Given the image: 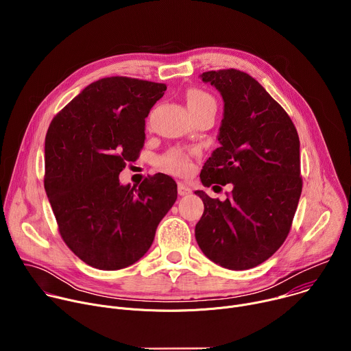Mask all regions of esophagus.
<instances>
[{
	"instance_id": "esophagus-1",
	"label": "esophagus",
	"mask_w": 351,
	"mask_h": 351,
	"mask_svg": "<svg viewBox=\"0 0 351 351\" xmlns=\"http://www.w3.org/2000/svg\"><path fill=\"white\" fill-rule=\"evenodd\" d=\"M178 193H179V195H187L191 193V189L189 186H186L184 183H178Z\"/></svg>"
}]
</instances>
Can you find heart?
Segmentation results:
<instances>
[{
    "mask_svg": "<svg viewBox=\"0 0 351 351\" xmlns=\"http://www.w3.org/2000/svg\"><path fill=\"white\" fill-rule=\"evenodd\" d=\"M186 106L189 108V112L193 114L207 107H215V99L213 98V95L203 90L190 88L186 93ZM161 167L175 175H187L191 169V160L187 154L179 152V149H173V152L168 153L161 160Z\"/></svg>",
    "mask_w": 351,
    "mask_h": 351,
    "instance_id": "obj_1",
    "label": "heart"
}]
</instances>
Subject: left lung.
I'll list each match as a JSON object with an SVG mask.
<instances>
[{
  "instance_id": "obj_1",
  "label": "left lung",
  "mask_w": 351,
  "mask_h": 351,
  "mask_svg": "<svg viewBox=\"0 0 351 351\" xmlns=\"http://www.w3.org/2000/svg\"><path fill=\"white\" fill-rule=\"evenodd\" d=\"M223 99L218 141L199 179L233 184L221 202L203 190L195 240L215 264L243 271L267 261L289 234L303 189L300 140L286 111L250 75L237 69L199 75Z\"/></svg>"
}]
</instances>
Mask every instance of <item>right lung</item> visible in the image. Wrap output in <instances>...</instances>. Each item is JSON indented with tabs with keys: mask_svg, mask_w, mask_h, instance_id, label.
Returning a JSON list of instances; mask_svg holds the SVG:
<instances>
[{
	"mask_svg": "<svg viewBox=\"0 0 351 351\" xmlns=\"http://www.w3.org/2000/svg\"><path fill=\"white\" fill-rule=\"evenodd\" d=\"M167 86L123 76L99 79L53 119L45 136L44 187L60 233L87 265L117 271L152 247L178 198L158 173L138 187L119 173L143 148L145 118Z\"/></svg>",
	"mask_w": 351,
	"mask_h": 351,
	"instance_id": "right-lung-1",
	"label": "right lung"
}]
</instances>
